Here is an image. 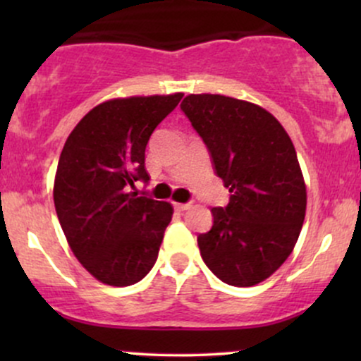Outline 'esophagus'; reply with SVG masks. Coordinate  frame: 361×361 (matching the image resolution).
<instances>
[{"label":"esophagus","instance_id":"esophagus-1","mask_svg":"<svg viewBox=\"0 0 361 361\" xmlns=\"http://www.w3.org/2000/svg\"><path fill=\"white\" fill-rule=\"evenodd\" d=\"M192 204H175V209L176 210H188Z\"/></svg>","mask_w":361,"mask_h":361}]
</instances>
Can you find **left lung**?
Here are the masks:
<instances>
[{
    "instance_id": "1",
    "label": "left lung",
    "mask_w": 361,
    "mask_h": 361,
    "mask_svg": "<svg viewBox=\"0 0 361 361\" xmlns=\"http://www.w3.org/2000/svg\"><path fill=\"white\" fill-rule=\"evenodd\" d=\"M181 110L231 193L229 204L212 209V229L197 238L202 259L224 283H259L288 258L304 224L307 195L295 147L255 103L188 94Z\"/></svg>"
}]
</instances>
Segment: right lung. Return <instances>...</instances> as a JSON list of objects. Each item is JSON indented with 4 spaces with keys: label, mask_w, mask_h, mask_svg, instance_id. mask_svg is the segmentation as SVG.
<instances>
[{
    "label": "right lung",
    "mask_w": 361,
    "mask_h": 361,
    "mask_svg": "<svg viewBox=\"0 0 361 361\" xmlns=\"http://www.w3.org/2000/svg\"><path fill=\"white\" fill-rule=\"evenodd\" d=\"M181 98L175 93L100 103L66 140L54 205L74 256L102 283L134 285L154 267L173 207L130 190L135 181H149V137Z\"/></svg>",
    "instance_id": "1"
}]
</instances>
